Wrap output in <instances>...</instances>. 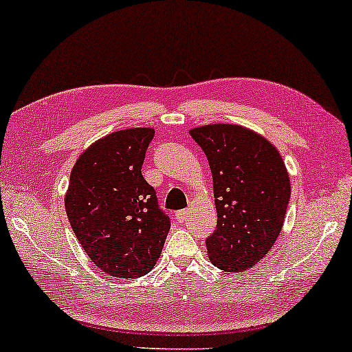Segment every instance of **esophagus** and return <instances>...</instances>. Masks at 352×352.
Masks as SVG:
<instances>
[{
    "label": "esophagus",
    "instance_id": "1",
    "mask_svg": "<svg viewBox=\"0 0 352 352\" xmlns=\"http://www.w3.org/2000/svg\"><path fill=\"white\" fill-rule=\"evenodd\" d=\"M187 215H188V210H187V209L177 210V212H176V220H177V223H184V220L187 219Z\"/></svg>",
    "mask_w": 352,
    "mask_h": 352
}]
</instances>
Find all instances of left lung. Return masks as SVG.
Returning <instances> with one entry per match:
<instances>
[{
  "instance_id": "obj_1",
  "label": "left lung",
  "mask_w": 352,
  "mask_h": 352,
  "mask_svg": "<svg viewBox=\"0 0 352 352\" xmlns=\"http://www.w3.org/2000/svg\"><path fill=\"white\" fill-rule=\"evenodd\" d=\"M206 154L214 181L217 226L206 239L210 263L225 272L255 266L282 231L291 197L278 151L261 135L234 124L190 131Z\"/></svg>"
}]
</instances>
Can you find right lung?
Wrapping results in <instances>:
<instances>
[{
	"label": "right lung",
	"instance_id": "obj_1",
	"mask_svg": "<svg viewBox=\"0 0 352 352\" xmlns=\"http://www.w3.org/2000/svg\"><path fill=\"white\" fill-rule=\"evenodd\" d=\"M154 129L113 132L75 162L66 193L70 226L97 267L111 277H143L154 267L170 217L142 175Z\"/></svg>",
	"mask_w": 352,
	"mask_h": 352
}]
</instances>
